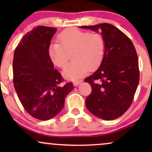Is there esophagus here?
<instances>
[{
    "label": "esophagus",
    "mask_w": 152,
    "mask_h": 152,
    "mask_svg": "<svg viewBox=\"0 0 152 152\" xmlns=\"http://www.w3.org/2000/svg\"><path fill=\"white\" fill-rule=\"evenodd\" d=\"M81 81H74V86H78V85L80 84V83H81Z\"/></svg>",
    "instance_id": "34e87169"
}]
</instances>
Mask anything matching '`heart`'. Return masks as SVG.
I'll use <instances>...</instances> for the list:
<instances>
[{
	"label": "heart",
	"instance_id": "1",
	"mask_svg": "<svg viewBox=\"0 0 152 152\" xmlns=\"http://www.w3.org/2000/svg\"><path fill=\"white\" fill-rule=\"evenodd\" d=\"M58 42L50 43L48 56L53 64L64 68L72 53L74 61L63 71V76L76 81L96 69L102 62L105 51V41L101 34L88 33L70 28L61 33Z\"/></svg>",
	"mask_w": 152,
	"mask_h": 152
}]
</instances>
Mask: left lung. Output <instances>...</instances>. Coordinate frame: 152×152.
Listing matches in <instances>:
<instances>
[{
	"mask_svg": "<svg viewBox=\"0 0 152 152\" xmlns=\"http://www.w3.org/2000/svg\"><path fill=\"white\" fill-rule=\"evenodd\" d=\"M80 28L99 31L105 41L104 56L99 69L84 80L92 88L86 99V108L102 119H116L130 107L139 84L136 49L128 36L111 24Z\"/></svg>",
	"mask_w": 152,
	"mask_h": 152,
	"instance_id": "left-lung-1",
	"label": "left lung"
}]
</instances>
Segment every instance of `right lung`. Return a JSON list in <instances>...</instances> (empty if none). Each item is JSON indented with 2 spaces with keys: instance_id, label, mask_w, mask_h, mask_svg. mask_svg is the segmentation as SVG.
I'll use <instances>...</instances> for the list:
<instances>
[{
  "instance_id": "obj_1",
  "label": "right lung",
  "mask_w": 152,
  "mask_h": 152,
  "mask_svg": "<svg viewBox=\"0 0 152 152\" xmlns=\"http://www.w3.org/2000/svg\"><path fill=\"white\" fill-rule=\"evenodd\" d=\"M56 32L53 27H34L23 37L13 56V84L19 100L31 116L43 121L60 113L74 89L72 83L61 85V75L48 56Z\"/></svg>"
}]
</instances>
